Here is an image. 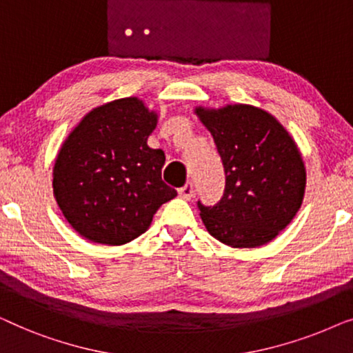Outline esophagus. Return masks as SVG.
Wrapping results in <instances>:
<instances>
[{
  "instance_id": "esophagus-1",
  "label": "esophagus",
  "mask_w": 353,
  "mask_h": 353,
  "mask_svg": "<svg viewBox=\"0 0 353 353\" xmlns=\"http://www.w3.org/2000/svg\"><path fill=\"white\" fill-rule=\"evenodd\" d=\"M179 196L183 198V200H190L193 196V183L187 182L182 188H179Z\"/></svg>"
}]
</instances>
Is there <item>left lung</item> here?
Wrapping results in <instances>:
<instances>
[{
    "mask_svg": "<svg viewBox=\"0 0 353 353\" xmlns=\"http://www.w3.org/2000/svg\"><path fill=\"white\" fill-rule=\"evenodd\" d=\"M195 113L214 139L225 172L221 200L214 206L198 201L203 224L232 248L272 241L304 200L305 168L296 142L257 107H198Z\"/></svg>",
    "mask_w": 353,
    "mask_h": 353,
    "instance_id": "8db88e82",
    "label": "left lung"
}]
</instances>
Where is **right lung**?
Returning a JSON list of instances; mask_svg holds the SVG:
<instances>
[{"instance_id":"obj_1","label":"right lung","mask_w":353,"mask_h":353,"mask_svg":"<svg viewBox=\"0 0 353 353\" xmlns=\"http://www.w3.org/2000/svg\"><path fill=\"white\" fill-rule=\"evenodd\" d=\"M157 121L141 99L126 97L92 108L68 134L54 165V196L86 240L125 245L177 195L161 181L165 153L147 145Z\"/></svg>"}]
</instances>
